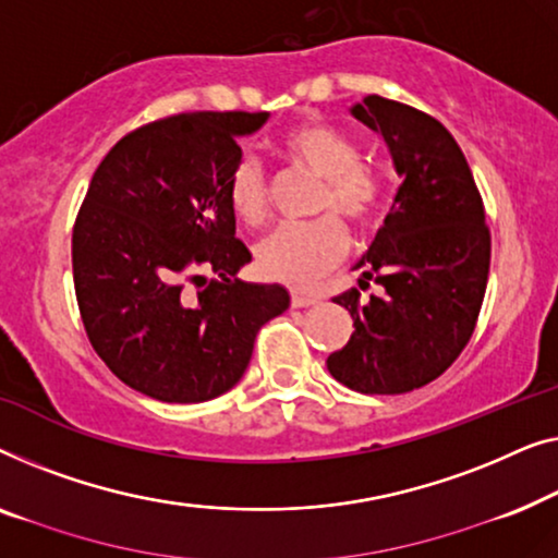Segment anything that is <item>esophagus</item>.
I'll use <instances>...</instances> for the list:
<instances>
[{
	"label": "esophagus",
	"mask_w": 558,
	"mask_h": 558,
	"mask_svg": "<svg viewBox=\"0 0 558 558\" xmlns=\"http://www.w3.org/2000/svg\"><path fill=\"white\" fill-rule=\"evenodd\" d=\"M290 303H293V308H308V305L318 303V298L303 293V290H293V293H290Z\"/></svg>",
	"instance_id": "34e87169"
}]
</instances>
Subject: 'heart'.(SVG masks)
Masks as SVG:
<instances>
[{
  "instance_id": "b5f03b06",
  "label": "heart",
  "mask_w": 558,
  "mask_h": 558,
  "mask_svg": "<svg viewBox=\"0 0 558 558\" xmlns=\"http://www.w3.org/2000/svg\"><path fill=\"white\" fill-rule=\"evenodd\" d=\"M282 151L298 167L324 177L318 211H339L347 222L364 227L379 211L381 177L361 163L354 141L320 123H301L282 136ZM227 199L238 219L257 227L270 215V184L260 161L242 156L227 174ZM347 227L336 215L311 222H286L257 245V265L272 280L305 286L347 253Z\"/></svg>"
}]
</instances>
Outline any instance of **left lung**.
Returning a JSON list of instances; mask_svg holds the SVG:
<instances>
[{
	"label": "left lung",
	"instance_id": "left-lung-1",
	"mask_svg": "<svg viewBox=\"0 0 558 558\" xmlns=\"http://www.w3.org/2000/svg\"><path fill=\"white\" fill-rule=\"evenodd\" d=\"M351 113L381 133L404 182L356 265L381 295L361 303L351 288L333 298L354 318V333L326 366L361 395H404L437 379L468 347L488 286L490 230L465 154L442 123L381 96H366Z\"/></svg>",
	"mask_w": 558,
	"mask_h": 558
}]
</instances>
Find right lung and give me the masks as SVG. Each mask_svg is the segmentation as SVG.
Returning a JSON list of instances; mask_svg holds the SVG:
<instances>
[{
	"label": "right lung",
	"mask_w": 558,
	"mask_h": 558,
	"mask_svg": "<svg viewBox=\"0 0 558 558\" xmlns=\"http://www.w3.org/2000/svg\"><path fill=\"white\" fill-rule=\"evenodd\" d=\"M265 121L263 111L163 116L125 133L90 179L73 227L77 308L96 354L141 395L171 404L225 395L260 326L290 305L282 286L234 278L253 255L234 238L227 174L238 136Z\"/></svg>",
	"instance_id": "1"
}]
</instances>
